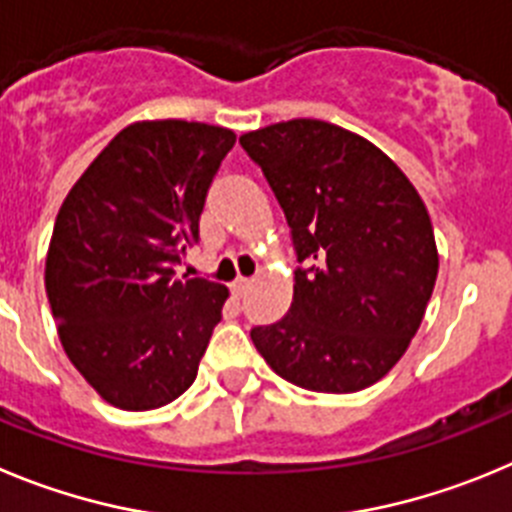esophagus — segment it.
Segmentation results:
<instances>
[{
	"label": "esophagus",
	"mask_w": 512,
	"mask_h": 512,
	"mask_svg": "<svg viewBox=\"0 0 512 512\" xmlns=\"http://www.w3.org/2000/svg\"><path fill=\"white\" fill-rule=\"evenodd\" d=\"M247 290H250V278H242V275H239V278L232 283V293L237 298H242Z\"/></svg>",
	"instance_id": "34e87169"
}]
</instances>
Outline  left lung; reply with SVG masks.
<instances>
[{"instance_id": "obj_1", "label": "left lung", "mask_w": 512, "mask_h": 512, "mask_svg": "<svg viewBox=\"0 0 512 512\" xmlns=\"http://www.w3.org/2000/svg\"><path fill=\"white\" fill-rule=\"evenodd\" d=\"M288 219L298 262L293 303L250 331L283 380L357 393L388 375L426 313L439 273L426 204L365 137L290 119L239 137Z\"/></svg>"}]
</instances>
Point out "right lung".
I'll return each instance as SVG.
<instances>
[{"instance_id": "add662e5", "label": "right lung", "mask_w": 512, "mask_h": 512, "mask_svg": "<svg viewBox=\"0 0 512 512\" xmlns=\"http://www.w3.org/2000/svg\"><path fill=\"white\" fill-rule=\"evenodd\" d=\"M234 140L186 119L130 124L55 216L50 311L73 367L114 408L153 411L196 380L229 290L173 267L199 239L206 191Z\"/></svg>"}]
</instances>
